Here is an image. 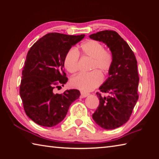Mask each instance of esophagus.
I'll return each mask as SVG.
<instances>
[{
    "instance_id": "obj_1",
    "label": "esophagus",
    "mask_w": 159,
    "mask_h": 159,
    "mask_svg": "<svg viewBox=\"0 0 159 159\" xmlns=\"http://www.w3.org/2000/svg\"><path fill=\"white\" fill-rule=\"evenodd\" d=\"M89 95V93H85V92H83V91H81L80 92V98H86V97Z\"/></svg>"
}]
</instances>
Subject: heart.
I'll use <instances>...</instances> for the list:
<instances>
[{"mask_svg": "<svg viewBox=\"0 0 159 159\" xmlns=\"http://www.w3.org/2000/svg\"><path fill=\"white\" fill-rule=\"evenodd\" d=\"M83 57L91 58L90 69H98L88 73H80L72 78V87L82 91H91L101 84L103 74H107L111 69L114 62L112 52L107 48H104L100 42L96 40H88L80 45V51L71 48L67 51L64 58V65L69 73L74 74L79 69L80 54Z\"/></svg>", "mask_w": 159, "mask_h": 159, "instance_id": "heart-1", "label": "heart"}]
</instances>
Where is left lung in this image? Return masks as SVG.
Returning a JSON list of instances; mask_svg holds the SVG:
<instances>
[{"instance_id":"left-lung-1","label":"left lung","mask_w":159,"mask_h":159,"mask_svg":"<svg viewBox=\"0 0 159 159\" xmlns=\"http://www.w3.org/2000/svg\"><path fill=\"white\" fill-rule=\"evenodd\" d=\"M90 39L107 44L114 56L109 76L97 93L99 104L93 118L106 130L120 127L130 119L139 98L137 60L128 44L116 31L104 30L91 34ZM101 92L108 96H101Z\"/></svg>"}]
</instances>
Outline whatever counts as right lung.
Returning a JSON list of instances; mask_svg holds the SVG:
<instances>
[{
    "label": "right lung",
    "mask_w": 159,
    "mask_h": 159,
    "mask_svg": "<svg viewBox=\"0 0 159 159\" xmlns=\"http://www.w3.org/2000/svg\"><path fill=\"white\" fill-rule=\"evenodd\" d=\"M84 36L49 33L29 50L20 95L26 114L37 124L45 127L58 124L66 116L72 102L79 98V90L76 89L62 94H55L54 89L68 80L64 69V56Z\"/></svg>",
    "instance_id": "obj_1"
}]
</instances>
